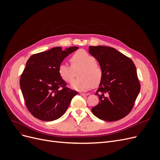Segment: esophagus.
Segmentation results:
<instances>
[{
	"label": "esophagus",
	"mask_w": 160,
	"mask_h": 160,
	"mask_svg": "<svg viewBox=\"0 0 160 160\" xmlns=\"http://www.w3.org/2000/svg\"><path fill=\"white\" fill-rule=\"evenodd\" d=\"M79 94H80L81 96H83V97H87V96L89 95L88 93H79Z\"/></svg>",
	"instance_id": "34e87169"
}]
</instances>
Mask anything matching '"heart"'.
<instances>
[{"mask_svg": "<svg viewBox=\"0 0 160 160\" xmlns=\"http://www.w3.org/2000/svg\"><path fill=\"white\" fill-rule=\"evenodd\" d=\"M70 61L74 69L81 67L78 74L79 78L75 80L71 85L72 89L84 91L88 90L92 85L96 86L100 83L103 71L101 67L95 63L93 56L85 51L81 50L75 52ZM72 68L65 63L61 64L59 67L61 77L67 83H71L73 81L74 73Z\"/></svg>", "mask_w": 160, "mask_h": 160, "instance_id": "1", "label": "heart"}]
</instances>
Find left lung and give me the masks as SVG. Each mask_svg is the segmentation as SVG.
I'll use <instances>...</instances> for the list:
<instances>
[{"instance_id": "left-lung-1", "label": "left lung", "mask_w": 160, "mask_h": 160, "mask_svg": "<svg viewBox=\"0 0 160 160\" xmlns=\"http://www.w3.org/2000/svg\"><path fill=\"white\" fill-rule=\"evenodd\" d=\"M89 52L99 62L103 76L95 95L99 103L92 113L106 122H115L132 111L140 91L132 60L113 47L89 46Z\"/></svg>"}]
</instances>
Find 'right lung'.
I'll use <instances>...</instances> for the list:
<instances>
[{"mask_svg": "<svg viewBox=\"0 0 160 160\" xmlns=\"http://www.w3.org/2000/svg\"><path fill=\"white\" fill-rule=\"evenodd\" d=\"M79 49L62 50L53 47L32 55L28 59L20 79V87L27 109L36 118L46 122L61 118L77 92L66 87L59 67L71 53Z\"/></svg>", "mask_w": 160, "mask_h": 160, "instance_id": "obj_1", "label": "right lung"}]
</instances>
